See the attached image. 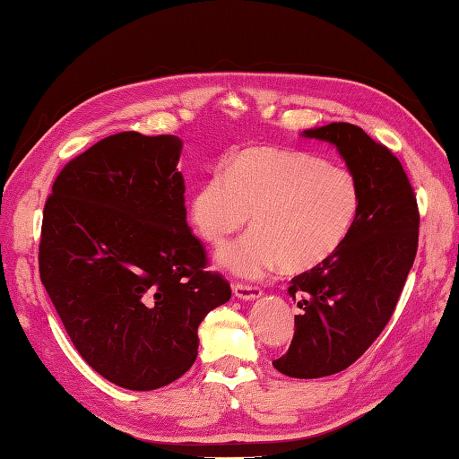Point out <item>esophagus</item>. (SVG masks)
<instances>
[{"instance_id": "34e87169", "label": "esophagus", "mask_w": 459, "mask_h": 459, "mask_svg": "<svg viewBox=\"0 0 459 459\" xmlns=\"http://www.w3.org/2000/svg\"><path fill=\"white\" fill-rule=\"evenodd\" d=\"M233 296L239 299H255L262 296V288L252 283H233Z\"/></svg>"}]
</instances>
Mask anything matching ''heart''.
<instances>
[{"label": "heart", "instance_id": "1", "mask_svg": "<svg viewBox=\"0 0 459 459\" xmlns=\"http://www.w3.org/2000/svg\"><path fill=\"white\" fill-rule=\"evenodd\" d=\"M359 212L353 171L307 153L246 148L228 171L215 169L195 187L189 220L212 246H223L254 213V231L228 246L220 262L239 275L280 265L304 273L343 246Z\"/></svg>", "mask_w": 459, "mask_h": 459}]
</instances>
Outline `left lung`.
Segmentation results:
<instances>
[{
	"instance_id": "obj_1",
	"label": "left lung",
	"mask_w": 459,
	"mask_h": 459,
	"mask_svg": "<svg viewBox=\"0 0 459 459\" xmlns=\"http://www.w3.org/2000/svg\"><path fill=\"white\" fill-rule=\"evenodd\" d=\"M304 135L333 143L359 184L348 239L288 288L299 316L290 350L273 368L309 379L350 368L384 332L416 259L420 210L400 160L361 127L337 122Z\"/></svg>"
}]
</instances>
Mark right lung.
I'll list each match as a JSON object with an SVG mask.
<instances>
[{
    "mask_svg": "<svg viewBox=\"0 0 459 459\" xmlns=\"http://www.w3.org/2000/svg\"><path fill=\"white\" fill-rule=\"evenodd\" d=\"M174 135L122 132L59 171L43 207L39 278L75 350L135 392L194 366L197 325L231 298L187 228Z\"/></svg>",
    "mask_w": 459,
    "mask_h": 459,
    "instance_id": "right-lung-1",
    "label": "right lung"
}]
</instances>
